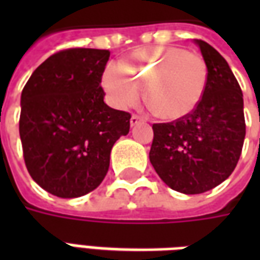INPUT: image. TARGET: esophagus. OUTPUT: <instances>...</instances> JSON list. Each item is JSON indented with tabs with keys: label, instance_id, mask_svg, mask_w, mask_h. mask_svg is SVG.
Listing matches in <instances>:
<instances>
[{
	"label": "esophagus",
	"instance_id": "esophagus-1",
	"mask_svg": "<svg viewBox=\"0 0 260 260\" xmlns=\"http://www.w3.org/2000/svg\"><path fill=\"white\" fill-rule=\"evenodd\" d=\"M142 121H145V119L142 118L141 115H136V114H134V115L131 117V125H132V126H135V125H138L139 122H142Z\"/></svg>",
	"mask_w": 260,
	"mask_h": 260
}]
</instances>
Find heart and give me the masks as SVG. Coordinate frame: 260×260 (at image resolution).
<instances>
[{"label": "heart", "instance_id": "heart-1", "mask_svg": "<svg viewBox=\"0 0 260 260\" xmlns=\"http://www.w3.org/2000/svg\"><path fill=\"white\" fill-rule=\"evenodd\" d=\"M207 65L202 55L182 48L149 47L125 57L103 72V87L115 107L145 99L158 117L178 119L191 114L205 94Z\"/></svg>", "mask_w": 260, "mask_h": 260}]
</instances>
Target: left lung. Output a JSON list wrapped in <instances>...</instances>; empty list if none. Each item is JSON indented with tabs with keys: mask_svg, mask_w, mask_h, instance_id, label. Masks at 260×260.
Listing matches in <instances>:
<instances>
[{
	"mask_svg": "<svg viewBox=\"0 0 260 260\" xmlns=\"http://www.w3.org/2000/svg\"><path fill=\"white\" fill-rule=\"evenodd\" d=\"M207 65V85L198 107L173 122L153 124L150 163L167 185L181 193L210 191L227 180L245 139L242 91L227 61L195 40Z\"/></svg>",
	"mask_w": 260,
	"mask_h": 260,
	"instance_id": "1",
	"label": "left lung"
}]
</instances>
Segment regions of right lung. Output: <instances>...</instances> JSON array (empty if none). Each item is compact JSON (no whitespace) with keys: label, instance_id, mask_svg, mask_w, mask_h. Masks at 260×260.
<instances>
[{"label":"right lung","instance_id":"add662e5","mask_svg":"<svg viewBox=\"0 0 260 260\" xmlns=\"http://www.w3.org/2000/svg\"><path fill=\"white\" fill-rule=\"evenodd\" d=\"M108 50L68 48L31 74L20 96L26 169L44 191L79 198L102 184L110 153L129 132L131 114L104 103Z\"/></svg>","mask_w":260,"mask_h":260}]
</instances>
